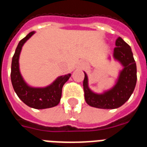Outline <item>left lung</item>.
I'll return each instance as SVG.
<instances>
[{
    "mask_svg": "<svg viewBox=\"0 0 147 147\" xmlns=\"http://www.w3.org/2000/svg\"><path fill=\"white\" fill-rule=\"evenodd\" d=\"M114 58L124 67L120 72L117 83L111 90L102 94L95 93L88 86V77L86 73L83 80L85 100L88 105L103 109H114L124 105L131 97L137 83V65L133 53L128 44L121 37L115 42Z\"/></svg>",
    "mask_w": 147,
    "mask_h": 147,
    "instance_id": "left-lung-1",
    "label": "left lung"
}]
</instances>
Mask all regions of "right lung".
Instances as JSON below:
<instances>
[{
	"instance_id": "1",
	"label": "right lung",
	"mask_w": 147,
	"mask_h": 147,
	"mask_svg": "<svg viewBox=\"0 0 147 147\" xmlns=\"http://www.w3.org/2000/svg\"><path fill=\"white\" fill-rule=\"evenodd\" d=\"M34 33V31L29 32L25 38L20 40L16 47L11 64V82L16 95L26 105L36 109H49L58 105L61 98L62 87L71 74H68L57 77L51 85L44 88L31 87L27 85L20 72L19 57L24 43Z\"/></svg>"
}]
</instances>
